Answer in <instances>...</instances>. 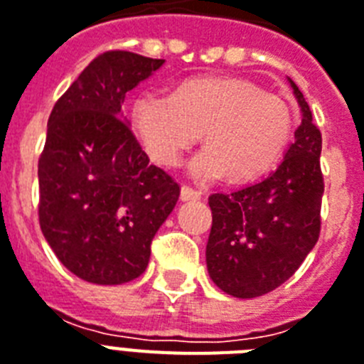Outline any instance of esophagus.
I'll return each mask as SVG.
<instances>
[{
  "label": "esophagus",
  "instance_id": "obj_1",
  "mask_svg": "<svg viewBox=\"0 0 364 364\" xmlns=\"http://www.w3.org/2000/svg\"><path fill=\"white\" fill-rule=\"evenodd\" d=\"M200 191L197 188H193V186L189 184H182V189H180V197H182V200H197L200 199Z\"/></svg>",
  "mask_w": 364,
  "mask_h": 364
}]
</instances>
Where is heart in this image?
Masks as SVG:
<instances>
[{"label":"heart","mask_w":364,"mask_h":364,"mask_svg":"<svg viewBox=\"0 0 364 364\" xmlns=\"http://www.w3.org/2000/svg\"><path fill=\"white\" fill-rule=\"evenodd\" d=\"M135 134L156 164L176 165L199 139L206 149L191 164L195 175L225 171L234 182L257 178L283 154L294 113L283 96L243 80H193L175 95L146 92L132 111Z\"/></svg>","instance_id":"obj_1"}]
</instances>
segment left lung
Returning <instances> with one entry per match:
<instances>
[{
  "mask_svg": "<svg viewBox=\"0 0 364 364\" xmlns=\"http://www.w3.org/2000/svg\"><path fill=\"white\" fill-rule=\"evenodd\" d=\"M290 85L303 117L283 161L255 184L208 197V273L223 292L242 299L264 296L292 277L322 229V134L303 92L292 80Z\"/></svg>",
  "mask_w": 364,
  "mask_h": 364,
  "instance_id": "8db88e82",
  "label": "left lung"
}]
</instances>
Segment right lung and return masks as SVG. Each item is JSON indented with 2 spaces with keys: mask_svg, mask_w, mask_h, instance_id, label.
<instances>
[{
  "mask_svg": "<svg viewBox=\"0 0 364 364\" xmlns=\"http://www.w3.org/2000/svg\"><path fill=\"white\" fill-rule=\"evenodd\" d=\"M164 65L124 50L95 57L55 102L38 158V223L63 266L95 284L145 272L180 186L149 164L121 119L126 92Z\"/></svg>",
  "mask_w": 364,
  "mask_h": 364,
  "instance_id": "1",
  "label": "right lung"
}]
</instances>
